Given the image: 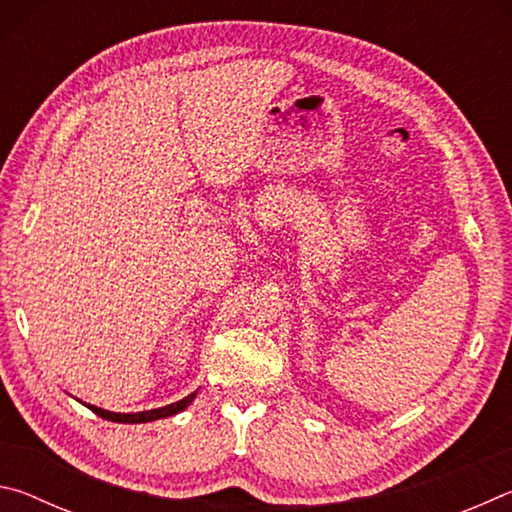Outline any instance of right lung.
I'll return each mask as SVG.
<instances>
[{
	"label": "right lung",
	"instance_id": "obj_1",
	"mask_svg": "<svg viewBox=\"0 0 512 512\" xmlns=\"http://www.w3.org/2000/svg\"><path fill=\"white\" fill-rule=\"evenodd\" d=\"M198 395V391L189 393L183 400L167 404V406H160V409H151V411H140V413H115V411H106V409H99V406H92V404H85L90 411H94L97 415H101L103 420H110V422H124V424H140V422H153V420H160V418H169V415H176L180 411H185L189 404L194 402V397Z\"/></svg>",
	"mask_w": 512,
	"mask_h": 512
}]
</instances>
